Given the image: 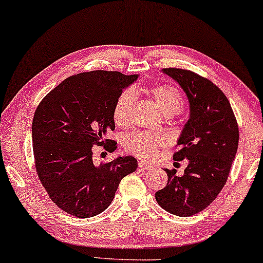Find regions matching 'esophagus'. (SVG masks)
<instances>
[{
  "mask_svg": "<svg viewBox=\"0 0 263 263\" xmlns=\"http://www.w3.org/2000/svg\"><path fill=\"white\" fill-rule=\"evenodd\" d=\"M139 168L140 169H144V171H151V169L153 168L151 164L145 163V162H139Z\"/></svg>",
  "mask_w": 263,
  "mask_h": 263,
  "instance_id": "obj_1",
  "label": "esophagus"
}]
</instances>
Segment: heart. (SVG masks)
<instances>
[{"mask_svg": "<svg viewBox=\"0 0 263 263\" xmlns=\"http://www.w3.org/2000/svg\"><path fill=\"white\" fill-rule=\"evenodd\" d=\"M149 94L155 100L160 110L165 116H174L182 110L183 98L179 89L171 86H156L149 89ZM136 92L134 89L122 91L116 100L114 107V121L121 127H126L132 122V111ZM163 135L152 134L148 132H134L124 140V147L132 154L143 160H149L155 155L157 148L163 145Z\"/></svg>", "mask_w": 263, "mask_h": 263, "instance_id": "heart-1", "label": "heart"}]
</instances>
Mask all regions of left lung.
Returning <instances> with one entry per match:
<instances>
[{"mask_svg": "<svg viewBox=\"0 0 263 263\" xmlns=\"http://www.w3.org/2000/svg\"><path fill=\"white\" fill-rule=\"evenodd\" d=\"M181 87L189 116L177 140L176 161L188 160L182 176L164 169L168 183L155 193L157 203L176 216H192L219 195L237 152L239 127L228 99L211 81L191 70H161Z\"/></svg>", "mask_w": 263, "mask_h": 263, "instance_id": "8db88e82", "label": "left lung"}]
</instances>
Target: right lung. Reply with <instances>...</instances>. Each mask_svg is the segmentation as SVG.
<instances>
[{"label": "right lung", "mask_w": 263, "mask_h": 263, "mask_svg": "<svg viewBox=\"0 0 263 263\" xmlns=\"http://www.w3.org/2000/svg\"><path fill=\"white\" fill-rule=\"evenodd\" d=\"M139 75L94 70L70 76L36 109L31 136L35 167L51 201L70 215L92 217L111 203L121 180L136 171L130 155L95 164L92 144L112 153L114 107Z\"/></svg>", "instance_id": "1"}]
</instances>
